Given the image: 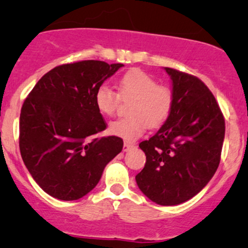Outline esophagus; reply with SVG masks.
I'll return each mask as SVG.
<instances>
[{
    "label": "esophagus",
    "instance_id": "esophagus-1",
    "mask_svg": "<svg viewBox=\"0 0 248 248\" xmlns=\"http://www.w3.org/2000/svg\"><path fill=\"white\" fill-rule=\"evenodd\" d=\"M134 144L132 142H128V141H124V152H128V150L130 149V148H133Z\"/></svg>",
    "mask_w": 248,
    "mask_h": 248
}]
</instances>
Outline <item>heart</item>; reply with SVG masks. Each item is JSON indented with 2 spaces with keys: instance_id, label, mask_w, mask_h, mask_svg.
<instances>
[{
  "instance_id": "heart-1",
  "label": "heart",
  "mask_w": 248,
  "mask_h": 248,
  "mask_svg": "<svg viewBox=\"0 0 248 248\" xmlns=\"http://www.w3.org/2000/svg\"><path fill=\"white\" fill-rule=\"evenodd\" d=\"M119 95L112 88L101 85L95 91L94 102L104 115L114 114L121 99H133L128 114L109 124V133L134 141L146 132L147 127H160L167 121L172 110L173 96L168 87L158 86L155 79L142 71H130L118 81Z\"/></svg>"
}]
</instances>
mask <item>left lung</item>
<instances>
[{"label":"left lung","instance_id":"8db88e82","mask_svg":"<svg viewBox=\"0 0 248 248\" xmlns=\"http://www.w3.org/2000/svg\"><path fill=\"white\" fill-rule=\"evenodd\" d=\"M164 70L171 79L172 110L158 132L139 144L147 161L135 179L150 201L170 206L191 199L217 171L225 120L203 81Z\"/></svg>","mask_w":248,"mask_h":248}]
</instances>
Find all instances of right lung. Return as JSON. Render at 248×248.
Returning a JSON list of instances; mask_svg holds the SVG:
<instances>
[{
	"mask_svg": "<svg viewBox=\"0 0 248 248\" xmlns=\"http://www.w3.org/2000/svg\"><path fill=\"white\" fill-rule=\"evenodd\" d=\"M124 64L82 61L52 69L25 99L19 116V150L47 195L61 201L84 197L105 167L121 153L118 136L95 138L106 129L95 91Z\"/></svg>",
	"mask_w": 248,
	"mask_h": 248,
	"instance_id": "right-lung-1",
	"label": "right lung"
}]
</instances>
